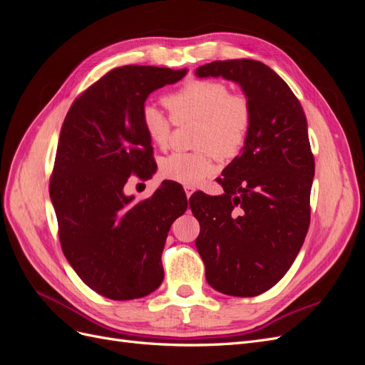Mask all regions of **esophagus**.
Segmentation results:
<instances>
[{"instance_id":"1","label":"esophagus","mask_w":365,"mask_h":365,"mask_svg":"<svg viewBox=\"0 0 365 365\" xmlns=\"http://www.w3.org/2000/svg\"><path fill=\"white\" fill-rule=\"evenodd\" d=\"M184 192H185V196H187V197H190V196L193 195V192H195V187H192V185H184Z\"/></svg>"}]
</instances>
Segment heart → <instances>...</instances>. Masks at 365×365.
Instances as JSON below:
<instances>
[{
  "label": "heart",
  "mask_w": 365,
  "mask_h": 365,
  "mask_svg": "<svg viewBox=\"0 0 365 365\" xmlns=\"http://www.w3.org/2000/svg\"><path fill=\"white\" fill-rule=\"evenodd\" d=\"M176 121L200 120L196 146L200 152H173L161 161L165 180L196 185L215 170L212 152L217 158H231L244 146L251 126V106L244 96L231 94L219 81L196 79L164 98ZM141 125L149 140L158 148L169 145L172 118L161 109L146 103L141 109Z\"/></svg>",
  "instance_id": "heart-1"
}]
</instances>
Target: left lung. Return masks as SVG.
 I'll use <instances>...</instances> for the list:
<instances>
[{
  "instance_id": "8db88e82",
  "label": "left lung",
  "mask_w": 365,
  "mask_h": 365,
  "mask_svg": "<svg viewBox=\"0 0 365 365\" xmlns=\"http://www.w3.org/2000/svg\"><path fill=\"white\" fill-rule=\"evenodd\" d=\"M195 74L237 83L251 106L244 148L217 180L224 193H201L190 208L208 284L256 297L288 272L307 233L315 175L307 120L288 83L259 61H215Z\"/></svg>"
}]
</instances>
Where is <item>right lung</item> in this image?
Wrapping results in <instances>:
<instances>
[{"label":"right lung","mask_w":365,"mask_h":365,"mask_svg":"<svg viewBox=\"0 0 365 365\" xmlns=\"http://www.w3.org/2000/svg\"><path fill=\"white\" fill-rule=\"evenodd\" d=\"M185 74L145 65L114 68L77 98L61 128L50 200L62 251L82 282L111 300L158 288L165 237L187 210L184 190L170 181L141 202L125 193L130 173L149 178L155 172L143 106Z\"/></svg>","instance_id":"right-lung-1"}]
</instances>
